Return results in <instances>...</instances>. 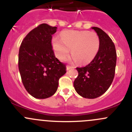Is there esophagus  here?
I'll list each match as a JSON object with an SVG mask.
<instances>
[{
    "instance_id": "34e87169",
    "label": "esophagus",
    "mask_w": 132,
    "mask_h": 132,
    "mask_svg": "<svg viewBox=\"0 0 132 132\" xmlns=\"http://www.w3.org/2000/svg\"><path fill=\"white\" fill-rule=\"evenodd\" d=\"M73 68V66H69V65H67V66H66V70H70V69H71V68Z\"/></svg>"
}]
</instances>
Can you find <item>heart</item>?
Here are the masks:
<instances>
[{
  "instance_id": "heart-1",
  "label": "heart",
  "mask_w": 132,
  "mask_h": 132,
  "mask_svg": "<svg viewBox=\"0 0 132 132\" xmlns=\"http://www.w3.org/2000/svg\"><path fill=\"white\" fill-rule=\"evenodd\" d=\"M52 45L56 56L64 60L71 49L72 59L78 63L85 64L94 59L99 51L100 39L95 32L87 30L65 31L60 37H54Z\"/></svg>"
}]
</instances>
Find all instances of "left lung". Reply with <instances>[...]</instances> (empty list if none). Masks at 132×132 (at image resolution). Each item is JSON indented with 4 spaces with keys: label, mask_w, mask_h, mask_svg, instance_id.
Masks as SVG:
<instances>
[{
    "label": "left lung",
    "mask_w": 132,
    "mask_h": 132,
    "mask_svg": "<svg viewBox=\"0 0 132 132\" xmlns=\"http://www.w3.org/2000/svg\"><path fill=\"white\" fill-rule=\"evenodd\" d=\"M100 39L99 51L87 66L77 68L78 75L74 81L75 91L81 96L93 99L107 91L115 75L117 54L111 38L100 28L92 27Z\"/></svg>",
    "instance_id": "obj_1"
}]
</instances>
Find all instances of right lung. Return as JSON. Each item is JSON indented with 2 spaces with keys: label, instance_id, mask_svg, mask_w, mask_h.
Here are the masks:
<instances>
[{
  "label": "right lung",
  "instance_id": "add662e5",
  "mask_svg": "<svg viewBox=\"0 0 132 132\" xmlns=\"http://www.w3.org/2000/svg\"><path fill=\"white\" fill-rule=\"evenodd\" d=\"M56 27L42 23L29 32L21 43L18 68L25 89L36 98L52 96L59 80L66 72V64L54 55L52 35Z\"/></svg>",
  "mask_w": 132,
  "mask_h": 132
}]
</instances>
